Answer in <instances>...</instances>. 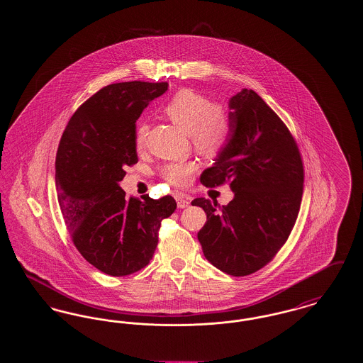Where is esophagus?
Instances as JSON below:
<instances>
[{
    "label": "esophagus",
    "mask_w": 363,
    "mask_h": 363,
    "mask_svg": "<svg viewBox=\"0 0 363 363\" xmlns=\"http://www.w3.org/2000/svg\"><path fill=\"white\" fill-rule=\"evenodd\" d=\"M175 200H177L178 208H186L190 204L189 196H186L184 193H177L175 194Z\"/></svg>",
    "instance_id": "obj_1"
}]
</instances>
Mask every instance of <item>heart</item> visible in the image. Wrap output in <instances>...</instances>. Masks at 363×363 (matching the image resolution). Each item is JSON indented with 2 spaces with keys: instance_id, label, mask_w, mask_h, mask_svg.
Segmentation results:
<instances>
[{
  "instance_id": "b5f03b06",
  "label": "heart",
  "mask_w": 363,
  "mask_h": 363,
  "mask_svg": "<svg viewBox=\"0 0 363 363\" xmlns=\"http://www.w3.org/2000/svg\"><path fill=\"white\" fill-rule=\"evenodd\" d=\"M170 121L189 133L193 147L203 155H219L228 144L233 123L225 104H211L204 95L191 89H182L163 107ZM148 135L147 122H140L136 129V147L145 145ZM197 172L194 162H173L162 167V177L172 185H188Z\"/></svg>"
}]
</instances>
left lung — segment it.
<instances>
[{
	"label": "left lung",
	"mask_w": 363,
	"mask_h": 363,
	"mask_svg": "<svg viewBox=\"0 0 363 363\" xmlns=\"http://www.w3.org/2000/svg\"><path fill=\"white\" fill-rule=\"evenodd\" d=\"M233 132L200 182L209 188L230 184L227 206L204 197L199 231L206 259L231 277L250 275L268 264L293 230L303 190V166L287 126L253 89L228 101Z\"/></svg>",
	"instance_id": "8db88e82"
}]
</instances>
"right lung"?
I'll list each match as a JSON object with an SVG mask.
<instances>
[{"mask_svg": "<svg viewBox=\"0 0 363 363\" xmlns=\"http://www.w3.org/2000/svg\"><path fill=\"white\" fill-rule=\"evenodd\" d=\"M167 83L126 82L99 89L72 116L55 157L58 204L74 246L110 277L148 265L160 222L172 216V196L126 199L125 166L138 163L136 121Z\"/></svg>", "mask_w": 363, "mask_h": 363, "instance_id": "1", "label": "right lung"}]
</instances>
